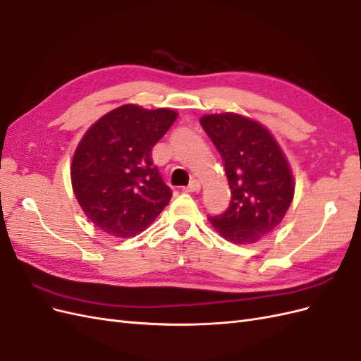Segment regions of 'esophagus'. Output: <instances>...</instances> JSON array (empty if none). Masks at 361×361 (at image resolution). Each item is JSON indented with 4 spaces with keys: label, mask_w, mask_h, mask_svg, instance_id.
<instances>
[{
    "label": "esophagus",
    "mask_w": 361,
    "mask_h": 361,
    "mask_svg": "<svg viewBox=\"0 0 361 361\" xmlns=\"http://www.w3.org/2000/svg\"><path fill=\"white\" fill-rule=\"evenodd\" d=\"M200 188H202V185H200V182L199 180H191L190 182V185L187 188H183V191H188V192H197V191H200Z\"/></svg>",
    "instance_id": "obj_1"
}]
</instances>
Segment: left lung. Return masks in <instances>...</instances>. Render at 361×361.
<instances>
[{"label":"left lung","mask_w":361,"mask_h":361,"mask_svg":"<svg viewBox=\"0 0 361 361\" xmlns=\"http://www.w3.org/2000/svg\"><path fill=\"white\" fill-rule=\"evenodd\" d=\"M200 123L224 162L231 204L209 216L215 231L238 245L260 243L285 218L295 182L285 152L256 120L236 114H204Z\"/></svg>","instance_id":"left-lung-1"}]
</instances>
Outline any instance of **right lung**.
Wrapping results in <instances>:
<instances>
[{"mask_svg": "<svg viewBox=\"0 0 361 361\" xmlns=\"http://www.w3.org/2000/svg\"><path fill=\"white\" fill-rule=\"evenodd\" d=\"M178 113L126 104L94 122L75 149L71 180L89 220L114 238H133L155 221L171 199L152 162V149Z\"/></svg>", "mask_w": 361, "mask_h": 361, "instance_id": "1", "label": "right lung"}]
</instances>
